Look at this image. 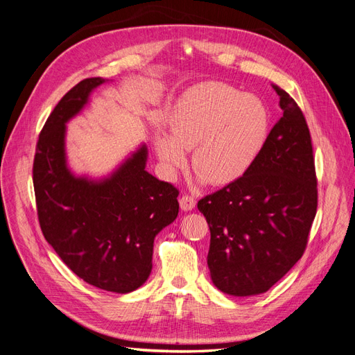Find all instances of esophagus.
I'll return each mask as SVG.
<instances>
[{
	"label": "esophagus",
	"mask_w": 355,
	"mask_h": 355,
	"mask_svg": "<svg viewBox=\"0 0 355 355\" xmlns=\"http://www.w3.org/2000/svg\"><path fill=\"white\" fill-rule=\"evenodd\" d=\"M180 207L182 211H191L196 207V199L193 196H189V194H184V196L180 199Z\"/></svg>",
	"instance_id": "esophagus-1"
}]
</instances>
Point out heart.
I'll list each match as a JSON object with an SVG mask.
<instances>
[{
	"label": "heart",
	"mask_w": 355,
	"mask_h": 355,
	"mask_svg": "<svg viewBox=\"0 0 355 355\" xmlns=\"http://www.w3.org/2000/svg\"><path fill=\"white\" fill-rule=\"evenodd\" d=\"M169 135L157 131L155 148L166 177L187 165L184 150L193 148V169L214 186L243 177L264 150L270 113L259 98L223 83L190 89L169 115Z\"/></svg>",
	"instance_id": "obj_1"
}]
</instances>
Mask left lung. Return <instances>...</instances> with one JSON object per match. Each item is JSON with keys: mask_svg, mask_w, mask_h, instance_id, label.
<instances>
[{"mask_svg": "<svg viewBox=\"0 0 355 355\" xmlns=\"http://www.w3.org/2000/svg\"><path fill=\"white\" fill-rule=\"evenodd\" d=\"M283 116L248 173L199 200L211 230L212 283L233 296L267 292L304 254L317 212L311 135L302 110L277 85Z\"/></svg>", "mask_w": 355, "mask_h": 355, "instance_id": "8db88e82", "label": "left lung"}]
</instances>
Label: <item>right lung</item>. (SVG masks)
Here are the masks:
<instances>
[{
  "instance_id": "add662e5",
  "label": "right lung",
  "mask_w": 355,
  "mask_h": 355,
  "mask_svg": "<svg viewBox=\"0 0 355 355\" xmlns=\"http://www.w3.org/2000/svg\"><path fill=\"white\" fill-rule=\"evenodd\" d=\"M106 81L87 78L57 103L37 143L33 189L42 234L64 264L91 286L128 293L150 276L155 237L177 218L178 190L147 173L146 144L106 178L71 173L66 123Z\"/></svg>"
}]
</instances>
